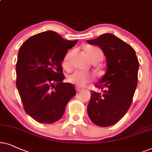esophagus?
Instances as JSON below:
<instances>
[{
  "instance_id": "1",
  "label": "esophagus",
  "mask_w": 152,
  "mask_h": 152,
  "mask_svg": "<svg viewBox=\"0 0 152 152\" xmlns=\"http://www.w3.org/2000/svg\"><path fill=\"white\" fill-rule=\"evenodd\" d=\"M76 90L77 92H80V91L83 90V89L79 88V87H76Z\"/></svg>"
}]
</instances>
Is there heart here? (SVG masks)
Segmentation results:
<instances>
[{"instance_id":"b5f03b06","label":"heart","mask_w":152,"mask_h":152,"mask_svg":"<svg viewBox=\"0 0 152 152\" xmlns=\"http://www.w3.org/2000/svg\"><path fill=\"white\" fill-rule=\"evenodd\" d=\"M88 56L90 58L91 61L99 62L104 58V53L102 50L98 47L91 46L86 49ZM72 56V52H69L64 56L62 60V66L66 69L70 68V58ZM93 80V76L90 73L83 72L80 71H75L72 74L68 76L67 80L70 83L74 84L78 87L86 86L88 83Z\"/></svg>"}]
</instances>
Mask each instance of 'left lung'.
<instances>
[{"label": "left lung", "instance_id": "8db88e82", "mask_svg": "<svg viewBox=\"0 0 152 152\" xmlns=\"http://www.w3.org/2000/svg\"><path fill=\"white\" fill-rule=\"evenodd\" d=\"M88 44L102 48L106 59V74L91 91L88 113L97 126L106 127L119 122L130 108L137 84L139 62L135 50L110 33H105Z\"/></svg>", "mask_w": 152, "mask_h": 152}]
</instances>
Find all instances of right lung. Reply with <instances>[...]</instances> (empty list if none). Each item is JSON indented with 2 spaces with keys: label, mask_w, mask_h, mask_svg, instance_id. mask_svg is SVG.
Returning <instances> with one entry per match:
<instances>
[{
  "label": "right lung",
  "mask_w": 152,
  "mask_h": 152,
  "mask_svg": "<svg viewBox=\"0 0 152 152\" xmlns=\"http://www.w3.org/2000/svg\"><path fill=\"white\" fill-rule=\"evenodd\" d=\"M77 43L52 30L30 37L19 48L16 85L26 113L38 122L52 124L63 115L76 94L74 86L63 81L61 62Z\"/></svg>",
  "instance_id": "obj_1"
}]
</instances>
